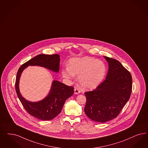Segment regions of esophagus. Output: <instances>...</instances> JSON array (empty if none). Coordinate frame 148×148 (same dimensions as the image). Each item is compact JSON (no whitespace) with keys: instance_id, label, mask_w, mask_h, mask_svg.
I'll return each mask as SVG.
<instances>
[{"instance_id":"34e87169","label":"esophagus","mask_w":148,"mask_h":148,"mask_svg":"<svg viewBox=\"0 0 148 148\" xmlns=\"http://www.w3.org/2000/svg\"><path fill=\"white\" fill-rule=\"evenodd\" d=\"M80 93V91L77 88H74V94L77 95V94H79Z\"/></svg>"}]
</instances>
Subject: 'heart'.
I'll return each mask as SVG.
<instances>
[{"mask_svg": "<svg viewBox=\"0 0 148 148\" xmlns=\"http://www.w3.org/2000/svg\"><path fill=\"white\" fill-rule=\"evenodd\" d=\"M106 66L103 62L90 57L71 59L68 65L62 69L63 77L72 80L78 75V82L85 90L96 88L103 80L106 74Z\"/></svg>", "mask_w": 148, "mask_h": 148, "instance_id": "1", "label": "heart"}]
</instances>
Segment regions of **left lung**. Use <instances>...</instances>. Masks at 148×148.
<instances>
[{"mask_svg": "<svg viewBox=\"0 0 148 148\" xmlns=\"http://www.w3.org/2000/svg\"><path fill=\"white\" fill-rule=\"evenodd\" d=\"M103 57L108 64L105 80L94 90L85 92V114L94 121L101 123L118 116L129 100L132 89L130 73L118 60Z\"/></svg>", "mask_w": 148, "mask_h": 148, "instance_id": "obj_1", "label": "left lung"}]
</instances>
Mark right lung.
Wrapping results in <instances>:
<instances>
[{
  "label": "right lung",
  "mask_w": 148,
  "mask_h": 148,
  "mask_svg": "<svg viewBox=\"0 0 148 148\" xmlns=\"http://www.w3.org/2000/svg\"><path fill=\"white\" fill-rule=\"evenodd\" d=\"M59 62V54H41L23 64L18 70L15 82L16 94L26 111L36 118L49 121L57 116L61 112L65 101L74 94V88L57 80H53L49 94L46 97L39 101L31 102L26 100L20 92L19 82L21 75L29 66H40L58 73Z\"/></svg>",
  "instance_id": "1"
}]
</instances>
